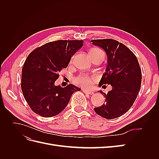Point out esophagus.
<instances>
[{"label":"esophagus","instance_id":"obj_1","mask_svg":"<svg viewBox=\"0 0 159 159\" xmlns=\"http://www.w3.org/2000/svg\"><path fill=\"white\" fill-rule=\"evenodd\" d=\"M83 91H84V93H85V94L93 95L94 93V92L92 91H88V90H85V89H83Z\"/></svg>","mask_w":159,"mask_h":159}]
</instances>
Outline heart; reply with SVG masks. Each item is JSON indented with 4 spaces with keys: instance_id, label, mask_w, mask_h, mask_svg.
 Returning a JSON list of instances; mask_svg holds the SVG:
<instances>
[{
    "instance_id": "b5f03b06",
    "label": "heart",
    "mask_w": 159,
    "mask_h": 159,
    "mask_svg": "<svg viewBox=\"0 0 159 159\" xmlns=\"http://www.w3.org/2000/svg\"><path fill=\"white\" fill-rule=\"evenodd\" d=\"M103 52L100 49L98 48H93L90 50L89 52V54H98V53H100ZM73 60V57L71 58V61ZM96 80V78L95 76H89L85 74H80L78 75L75 78H74V83L79 85L81 88H84L85 89H90L93 87L94 81Z\"/></svg>"
}]
</instances>
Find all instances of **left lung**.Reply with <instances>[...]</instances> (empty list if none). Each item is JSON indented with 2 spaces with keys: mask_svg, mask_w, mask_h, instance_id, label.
<instances>
[{
  "mask_svg": "<svg viewBox=\"0 0 159 159\" xmlns=\"http://www.w3.org/2000/svg\"><path fill=\"white\" fill-rule=\"evenodd\" d=\"M103 48L107 56L106 70L99 85L110 84L112 89L105 94V103L94 109L101 117L112 119L121 117L132 107L141 88L142 73L137 57L121 42L113 39L91 40Z\"/></svg>",
  "mask_w": 159,
  "mask_h": 159,
  "instance_id": "8db88e82",
  "label": "left lung"
}]
</instances>
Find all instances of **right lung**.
I'll list each match as a JSON object with an SVG mask.
<instances>
[{
    "label": "right lung",
    "mask_w": 159,
    "mask_h": 159,
    "mask_svg": "<svg viewBox=\"0 0 159 159\" xmlns=\"http://www.w3.org/2000/svg\"><path fill=\"white\" fill-rule=\"evenodd\" d=\"M83 44V40L50 42L28 55L22 70L21 89L35 113L44 117L55 116L65 109L71 95L81 90L72 84L61 88L54 83Z\"/></svg>",
    "instance_id": "1"
}]
</instances>
